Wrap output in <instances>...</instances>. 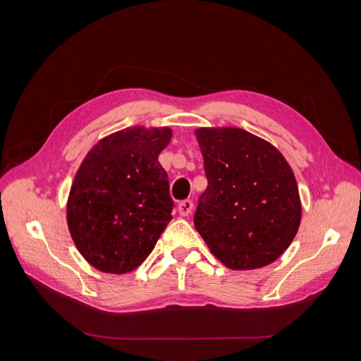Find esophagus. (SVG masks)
Masks as SVG:
<instances>
[{
  "label": "esophagus",
  "instance_id": "esophagus-1",
  "mask_svg": "<svg viewBox=\"0 0 361 361\" xmlns=\"http://www.w3.org/2000/svg\"><path fill=\"white\" fill-rule=\"evenodd\" d=\"M192 207H194V204L191 200H182L178 204V212L180 216H188L192 212Z\"/></svg>",
  "mask_w": 361,
  "mask_h": 361
}]
</instances>
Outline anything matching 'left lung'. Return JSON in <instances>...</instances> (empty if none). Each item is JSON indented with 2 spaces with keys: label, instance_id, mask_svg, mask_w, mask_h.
<instances>
[{
  "label": "left lung",
  "instance_id": "8db88e82",
  "mask_svg": "<svg viewBox=\"0 0 361 361\" xmlns=\"http://www.w3.org/2000/svg\"><path fill=\"white\" fill-rule=\"evenodd\" d=\"M207 188L194 227L231 269H255L281 256L298 232L301 200L288 161L239 128L195 129Z\"/></svg>",
  "mask_w": 361,
  "mask_h": 361
}]
</instances>
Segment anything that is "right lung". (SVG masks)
<instances>
[{"label":"right lung","mask_w":361,"mask_h":361,"mask_svg":"<svg viewBox=\"0 0 361 361\" xmlns=\"http://www.w3.org/2000/svg\"><path fill=\"white\" fill-rule=\"evenodd\" d=\"M171 134L170 128H126L97 141L82 159L68 199V227L96 269L134 271L170 223L169 176L158 157Z\"/></svg>","instance_id":"obj_1"}]
</instances>
